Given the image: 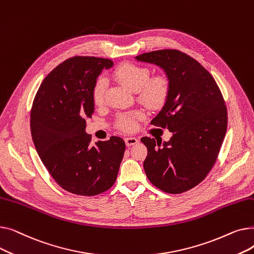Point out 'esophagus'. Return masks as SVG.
<instances>
[{"instance_id": "esophagus-1", "label": "esophagus", "mask_w": 254, "mask_h": 254, "mask_svg": "<svg viewBox=\"0 0 254 254\" xmlns=\"http://www.w3.org/2000/svg\"><path fill=\"white\" fill-rule=\"evenodd\" d=\"M126 144H127V146H132V145H136L138 142H139V140L137 139V138H135V137H127V138H126Z\"/></svg>"}]
</instances>
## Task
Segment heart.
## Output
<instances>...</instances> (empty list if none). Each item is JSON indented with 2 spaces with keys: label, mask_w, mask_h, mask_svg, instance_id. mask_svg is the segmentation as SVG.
I'll use <instances>...</instances> for the list:
<instances>
[{
  "label": "heart",
  "mask_w": 254,
  "mask_h": 254,
  "mask_svg": "<svg viewBox=\"0 0 254 254\" xmlns=\"http://www.w3.org/2000/svg\"><path fill=\"white\" fill-rule=\"evenodd\" d=\"M113 77L118 82L138 93L139 100L150 109L162 107L169 93V82L165 76L157 75L150 79L148 70L135 64H123L113 72ZM106 79L100 77L93 85L92 99L96 105H101L104 101ZM140 112L135 114H125L118 119V125L125 130H131L136 127V119L141 117Z\"/></svg>",
  "instance_id": "1"
}]
</instances>
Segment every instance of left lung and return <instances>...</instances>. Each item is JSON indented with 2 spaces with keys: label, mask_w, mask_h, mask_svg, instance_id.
<instances>
[{
  "label": "left lung",
  "mask_w": 254,
  "mask_h": 254,
  "mask_svg": "<svg viewBox=\"0 0 254 254\" xmlns=\"http://www.w3.org/2000/svg\"><path fill=\"white\" fill-rule=\"evenodd\" d=\"M135 60L157 65L169 82L167 100L151 124L167 127L172 137L141 139L148 150L146 176L163 191L184 192L203 181L219 153L228 127L222 95L204 66L181 51H151Z\"/></svg>",
  "instance_id": "obj_1"
}]
</instances>
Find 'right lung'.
I'll list each match as a JSON object with an SVG mask.
<instances>
[{"instance_id":"obj_1","label":"right lung","mask_w":254,"mask_h":254,"mask_svg":"<svg viewBox=\"0 0 254 254\" xmlns=\"http://www.w3.org/2000/svg\"><path fill=\"white\" fill-rule=\"evenodd\" d=\"M113 62L95 57L64 61L43 80L31 112L36 150L49 174L65 190L96 195L114 184L126 143L120 137L90 145L86 120L95 112L93 85Z\"/></svg>"}]
</instances>
